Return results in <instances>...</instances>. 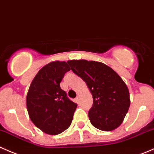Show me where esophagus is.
<instances>
[{"instance_id":"1","label":"esophagus","mask_w":154,"mask_h":154,"mask_svg":"<svg viewBox=\"0 0 154 154\" xmlns=\"http://www.w3.org/2000/svg\"><path fill=\"white\" fill-rule=\"evenodd\" d=\"M75 103H79V97H77L75 99Z\"/></svg>"}]
</instances>
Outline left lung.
Instances as JSON below:
<instances>
[{"mask_svg": "<svg viewBox=\"0 0 154 154\" xmlns=\"http://www.w3.org/2000/svg\"><path fill=\"white\" fill-rule=\"evenodd\" d=\"M67 63L92 94L94 103L88 112L91 124L103 131L120 127L130 106L129 90L123 79L101 62L71 60Z\"/></svg>", "mask_w": 154, "mask_h": 154, "instance_id": "left-lung-1", "label": "left lung"}]
</instances>
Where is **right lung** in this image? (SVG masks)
<instances>
[{
    "instance_id": "obj_1",
    "label": "right lung",
    "mask_w": 154,
    "mask_h": 154,
    "mask_svg": "<svg viewBox=\"0 0 154 154\" xmlns=\"http://www.w3.org/2000/svg\"><path fill=\"white\" fill-rule=\"evenodd\" d=\"M70 67L65 61L50 62L41 68L27 94L30 119L45 133L54 135L70 126L77 104L71 101L60 83Z\"/></svg>"
}]
</instances>
